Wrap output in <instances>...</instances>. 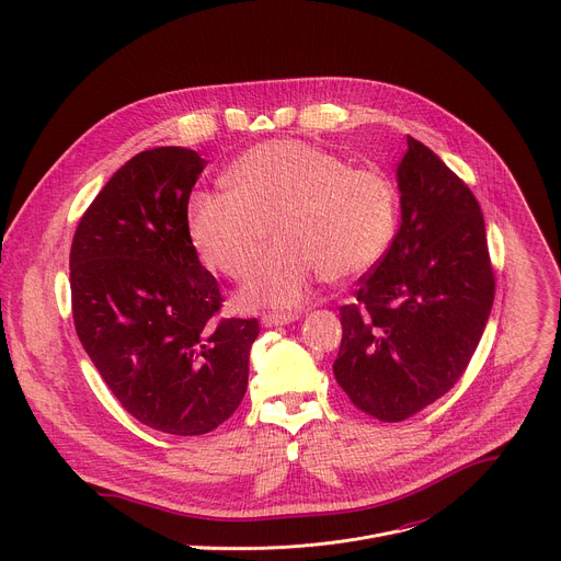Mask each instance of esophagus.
Returning a JSON list of instances; mask_svg holds the SVG:
<instances>
[{
  "label": "esophagus",
  "instance_id": "34e87169",
  "mask_svg": "<svg viewBox=\"0 0 561 561\" xmlns=\"http://www.w3.org/2000/svg\"><path fill=\"white\" fill-rule=\"evenodd\" d=\"M301 312H266L262 314V324L266 329H273V327H286V324H293L295 319H299Z\"/></svg>",
  "mask_w": 561,
  "mask_h": 561
}]
</instances>
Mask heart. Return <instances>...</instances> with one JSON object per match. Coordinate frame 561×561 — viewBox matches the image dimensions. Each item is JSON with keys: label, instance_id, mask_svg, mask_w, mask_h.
<instances>
[{"label": "heart", "instance_id": "b5f03b06", "mask_svg": "<svg viewBox=\"0 0 561 561\" xmlns=\"http://www.w3.org/2000/svg\"><path fill=\"white\" fill-rule=\"evenodd\" d=\"M226 186L191 195L188 232L210 268L242 279L275 230L277 247L239 290L249 308L297 306L317 273L329 282L357 277L381 262L397 234L399 195L383 173L351 169L299 139L247 150Z\"/></svg>", "mask_w": 561, "mask_h": 561}]
</instances>
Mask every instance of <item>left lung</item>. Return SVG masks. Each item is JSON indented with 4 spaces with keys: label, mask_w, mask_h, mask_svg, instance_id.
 Instances as JSON below:
<instances>
[{
    "label": "left lung",
    "mask_w": 561,
    "mask_h": 561,
    "mask_svg": "<svg viewBox=\"0 0 561 561\" xmlns=\"http://www.w3.org/2000/svg\"><path fill=\"white\" fill-rule=\"evenodd\" d=\"M407 141L397 164L402 226L357 299L340 308L333 364L351 402L381 422L420 413L457 383L495 297L482 208L428 146Z\"/></svg>",
    "instance_id": "obj_1"
}]
</instances>
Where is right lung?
Wrapping results in <instances>:
<instances>
[{
	"instance_id": "obj_1",
	"label": "right lung",
	"mask_w": 561,
	"mask_h": 561,
	"mask_svg": "<svg viewBox=\"0 0 561 561\" xmlns=\"http://www.w3.org/2000/svg\"><path fill=\"white\" fill-rule=\"evenodd\" d=\"M204 167L182 146L135 154L79 219L70 247L79 342L135 420L182 437L237 411L260 335L257 319L215 317L219 286L186 219Z\"/></svg>"
}]
</instances>
